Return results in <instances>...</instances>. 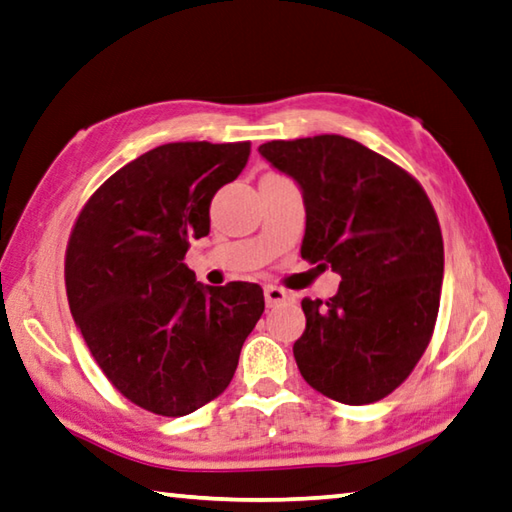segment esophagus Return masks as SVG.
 <instances>
[{
    "label": "esophagus",
    "mask_w": 512,
    "mask_h": 512,
    "mask_svg": "<svg viewBox=\"0 0 512 512\" xmlns=\"http://www.w3.org/2000/svg\"><path fill=\"white\" fill-rule=\"evenodd\" d=\"M264 297H266V306H277V304H284V302L293 300V295L288 293L286 288H280V286H266Z\"/></svg>",
    "instance_id": "obj_1"
}]
</instances>
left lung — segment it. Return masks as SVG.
Here are the masks:
<instances>
[{
  "mask_svg": "<svg viewBox=\"0 0 512 512\" xmlns=\"http://www.w3.org/2000/svg\"><path fill=\"white\" fill-rule=\"evenodd\" d=\"M259 154L302 192V257L342 277L327 302H302L297 369L333 401H380L410 376L439 313L443 237L432 203L405 170L340 134L271 141Z\"/></svg>",
  "mask_w": 512,
  "mask_h": 512,
  "instance_id": "1",
  "label": "left lung"
}]
</instances>
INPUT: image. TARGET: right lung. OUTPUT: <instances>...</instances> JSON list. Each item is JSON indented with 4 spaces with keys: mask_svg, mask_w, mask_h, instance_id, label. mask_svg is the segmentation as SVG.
Segmentation results:
<instances>
[{
    "mask_svg": "<svg viewBox=\"0 0 512 512\" xmlns=\"http://www.w3.org/2000/svg\"><path fill=\"white\" fill-rule=\"evenodd\" d=\"M248 154L250 143L154 147L109 176L73 226L71 315L111 385L147 412L185 416L217 398L264 313L257 284L206 286L183 264Z\"/></svg>",
    "mask_w": 512,
    "mask_h": 512,
    "instance_id": "right-lung-1",
    "label": "right lung"
}]
</instances>
